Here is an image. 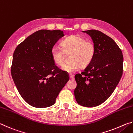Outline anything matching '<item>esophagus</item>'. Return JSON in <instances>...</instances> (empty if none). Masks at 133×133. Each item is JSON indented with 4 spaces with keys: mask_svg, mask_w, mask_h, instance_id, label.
<instances>
[{
    "mask_svg": "<svg viewBox=\"0 0 133 133\" xmlns=\"http://www.w3.org/2000/svg\"><path fill=\"white\" fill-rule=\"evenodd\" d=\"M69 77H70V78L71 80H73L74 79V76L73 75H69Z\"/></svg>",
    "mask_w": 133,
    "mask_h": 133,
    "instance_id": "obj_1",
    "label": "esophagus"
}]
</instances>
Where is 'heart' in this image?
<instances>
[{
  "mask_svg": "<svg viewBox=\"0 0 133 133\" xmlns=\"http://www.w3.org/2000/svg\"><path fill=\"white\" fill-rule=\"evenodd\" d=\"M62 49L53 48L51 50V56L55 64H63L66 54L69 55V62L62 67V69L69 73L77 71L82 66L85 67L93 61L96 52L95 44L91 40H86L80 35L70 36L61 43Z\"/></svg>",
  "mask_w": 133,
  "mask_h": 133,
  "instance_id": "heart-1",
  "label": "heart"
}]
</instances>
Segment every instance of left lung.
Segmentation results:
<instances>
[{
  "label": "left lung",
  "instance_id": "8db88e82",
  "mask_svg": "<svg viewBox=\"0 0 133 133\" xmlns=\"http://www.w3.org/2000/svg\"><path fill=\"white\" fill-rule=\"evenodd\" d=\"M96 45L93 61L81 74L75 75L77 87L75 96L78 104L96 107L111 96L123 75V56L111 37L97 30L83 31Z\"/></svg>",
  "mask_w": 133,
  "mask_h": 133
}]
</instances>
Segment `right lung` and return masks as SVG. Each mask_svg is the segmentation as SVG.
Listing matches in <instances>:
<instances>
[{"label":"right lung","instance_id":"1","mask_svg":"<svg viewBox=\"0 0 133 133\" xmlns=\"http://www.w3.org/2000/svg\"><path fill=\"white\" fill-rule=\"evenodd\" d=\"M63 36L60 30H38L18 45L13 53V82L22 97L31 106L53 105L69 80L68 75L56 66L51 56V49Z\"/></svg>","mask_w":133,"mask_h":133}]
</instances>
